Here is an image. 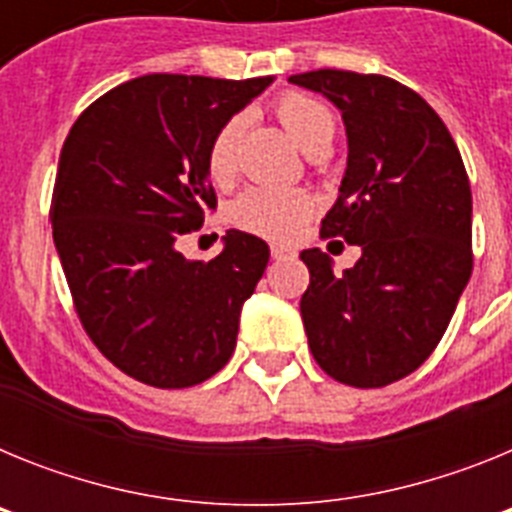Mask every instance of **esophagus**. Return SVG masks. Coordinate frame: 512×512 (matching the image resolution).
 <instances>
[{"label": "esophagus", "mask_w": 512, "mask_h": 512, "mask_svg": "<svg viewBox=\"0 0 512 512\" xmlns=\"http://www.w3.org/2000/svg\"><path fill=\"white\" fill-rule=\"evenodd\" d=\"M292 248L289 246H282V243H274V246H271V259H287V256H292Z\"/></svg>", "instance_id": "obj_1"}]
</instances>
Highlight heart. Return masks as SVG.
<instances>
[{
    "instance_id": "1",
    "label": "heart",
    "mask_w": 512,
    "mask_h": 512,
    "mask_svg": "<svg viewBox=\"0 0 512 512\" xmlns=\"http://www.w3.org/2000/svg\"><path fill=\"white\" fill-rule=\"evenodd\" d=\"M279 122L295 138L297 146L310 156H323L338 133L333 110L320 99L302 92H287L274 104ZM248 117L243 112L228 117L212 135L207 148V174L215 184H230L238 171V146ZM312 215V197L302 189L292 187H251L233 202L230 217L233 223L248 233L284 241L297 233L307 217Z\"/></svg>"
}]
</instances>
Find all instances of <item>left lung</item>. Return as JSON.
Wrapping results in <instances>:
<instances>
[{"label": "left lung", "instance_id": "1", "mask_svg": "<svg viewBox=\"0 0 512 512\" xmlns=\"http://www.w3.org/2000/svg\"><path fill=\"white\" fill-rule=\"evenodd\" d=\"M289 81L341 110L348 169L320 238L361 246L341 277L320 248L300 253L307 346L336 382L387 387L433 354L472 277L467 169L431 104L390 76L318 69Z\"/></svg>", "mask_w": 512, "mask_h": 512}]
</instances>
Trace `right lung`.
Wrapping results in <instances>:
<instances>
[{
	"instance_id": "1",
	"label": "right lung",
	"mask_w": 512,
	"mask_h": 512,
	"mask_svg": "<svg viewBox=\"0 0 512 512\" xmlns=\"http://www.w3.org/2000/svg\"><path fill=\"white\" fill-rule=\"evenodd\" d=\"M269 84L271 76H138L94 99L63 140L53 243L87 336L138 382L182 390L233 356L269 246L228 230L215 259L187 261L176 243L217 207L212 135Z\"/></svg>"
}]
</instances>
